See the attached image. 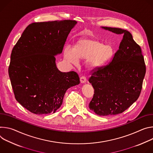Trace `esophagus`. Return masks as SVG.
Instances as JSON below:
<instances>
[{"label": "esophagus", "mask_w": 153, "mask_h": 153, "mask_svg": "<svg viewBox=\"0 0 153 153\" xmlns=\"http://www.w3.org/2000/svg\"><path fill=\"white\" fill-rule=\"evenodd\" d=\"M86 81H87V79L85 76H82L80 77V82L81 83H85L86 82Z\"/></svg>", "instance_id": "obj_1"}]
</instances>
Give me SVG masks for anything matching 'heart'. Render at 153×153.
<instances>
[{"mask_svg": "<svg viewBox=\"0 0 153 153\" xmlns=\"http://www.w3.org/2000/svg\"><path fill=\"white\" fill-rule=\"evenodd\" d=\"M113 52L109 45H105L96 39H81L74 45L73 51L67 47L64 50L65 59L76 65L78 59H87L86 65L89 69H95L106 64Z\"/></svg>", "mask_w": 153, "mask_h": 153, "instance_id": "heart-1", "label": "heart"}]
</instances>
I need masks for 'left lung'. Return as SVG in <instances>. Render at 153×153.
Returning a JSON list of instances; mask_svg holds the SVG:
<instances>
[{
  "label": "left lung",
  "instance_id": "left-lung-1",
  "mask_svg": "<svg viewBox=\"0 0 153 153\" xmlns=\"http://www.w3.org/2000/svg\"><path fill=\"white\" fill-rule=\"evenodd\" d=\"M102 28L123 35L111 61L92 70L89 79L94 89L89 107L96 114L106 116L122 113L138 99L146 66L141 48L130 32L119 28Z\"/></svg>",
  "mask_w": 153,
  "mask_h": 153
}]
</instances>
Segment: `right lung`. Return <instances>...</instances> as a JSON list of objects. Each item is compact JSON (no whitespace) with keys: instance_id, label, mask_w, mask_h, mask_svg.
Segmentation results:
<instances>
[{"instance_id":"1","label":"right lung","mask_w":153,"mask_h":153,"mask_svg":"<svg viewBox=\"0 0 153 153\" xmlns=\"http://www.w3.org/2000/svg\"><path fill=\"white\" fill-rule=\"evenodd\" d=\"M76 23L72 20L32 23L14 46L9 76L16 100L30 112L55 113L66 91L79 84L75 72L58 69L55 56L62 53L68 35Z\"/></svg>"}]
</instances>
